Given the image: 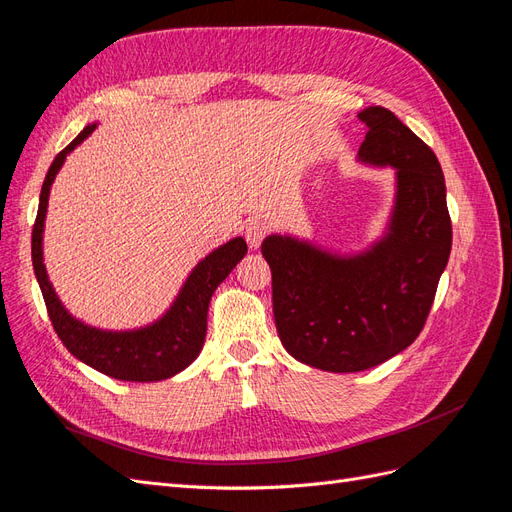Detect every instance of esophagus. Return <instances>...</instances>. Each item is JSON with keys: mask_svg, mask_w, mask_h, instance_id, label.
<instances>
[{"mask_svg": "<svg viewBox=\"0 0 512 512\" xmlns=\"http://www.w3.org/2000/svg\"><path fill=\"white\" fill-rule=\"evenodd\" d=\"M267 237V224L260 222V220H252L250 224L245 226V239H247V245L252 247V250H258L260 243L265 241Z\"/></svg>", "mask_w": 512, "mask_h": 512, "instance_id": "obj_1", "label": "esophagus"}]
</instances>
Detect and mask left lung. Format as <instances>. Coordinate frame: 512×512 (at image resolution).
<instances>
[{
    "mask_svg": "<svg viewBox=\"0 0 512 512\" xmlns=\"http://www.w3.org/2000/svg\"><path fill=\"white\" fill-rule=\"evenodd\" d=\"M359 162L395 170L384 235L359 254H337L290 235H269L277 335L294 359L333 374L376 367L423 331L453 228L440 162L389 108L367 106Z\"/></svg>",
    "mask_w": 512,
    "mask_h": 512,
    "instance_id": "1",
    "label": "left lung"
}]
</instances>
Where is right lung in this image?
<instances>
[{
	"label": "right lung",
	"mask_w": 512,
	"mask_h": 512,
	"mask_svg": "<svg viewBox=\"0 0 512 512\" xmlns=\"http://www.w3.org/2000/svg\"><path fill=\"white\" fill-rule=\"evenodd\" d=\"M94 130L96 123H91L64 151L57 153L42 183L38 215L32 232V260L46 312H49L53 329L68 352L85 365L98 369L100 374L128 382H158L173 378L179 371L192 365L200 350H203L211 294L247 254V243L245 239L235 237L200 260L181 286L173 305L166 309V314L160 320L147 324V327L134 331H104L76 320L64 303L59 301L53 284L49 282V275H46L42 232L51 185L59 168L64 166L68 153L79 147Z\"/></svg>",
	"instance_id": "right-lung-1"
}]
</instances>
